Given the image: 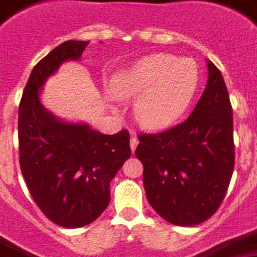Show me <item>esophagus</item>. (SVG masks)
Listing matches in <instances>:
<instances>
[{
	"instance_id": "esophagus-1",
	"label": "esophagus",
	"mask_w": 257,
	"mask_h": 257,
	"mask_svg": "<svg viewBox=\"0 0 257 257\" xmlns=\"http://www.w3.org/2000/svg\"><path fill=\"white\" fill-rule=\"evenodd\" d=\"M137 146H139V139L136 136H133L132 139H130V148H132V151H134L137 148Z\"/></svg>"
}]
</instances>
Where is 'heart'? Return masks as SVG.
I'll return each instance as SVG.
<instances>
[{
    "label": "heart",
    "mask_w": 257,
    "mask_h": 257,
    "mask_svg": "<svg viewBox=\"0 0 257 257\" xmlns=\"http://www.w3.org/2000/svg\"><path fill=\"white\" fill-rule=\"evenodd\" d=\"M199 85L200 68L193 58L157 53L116 72L109 86L114 98L134 99L133 114L141 127L162 130L185 114Z\"/></svg>",
    "instance_id": "obj_1"
}]
</instances>
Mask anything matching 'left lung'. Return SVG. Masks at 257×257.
Wrapping results in <instances>:
<instances>
[{"label":"left lung","mask_w":257,"mask_h":257,"mask_svg":"<svg viewBox=\"0 0 257 257\" xmlns=\"http://www.w3.org/2000/svg\"><path fill=\"white\" fill-rule=\"evenodd\" d=\"M206 89L186 121L141 134L136 150L144 165L147 199L171 224L192 226L213 215L233 172L232 107L220 70L207 60Z\"/></svg>","instance_id":"left-lung-1"}]
</instances>
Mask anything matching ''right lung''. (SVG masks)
Listing matches in <instances>:
<instances>
[{"mask_svg":"<svg viewBox=\"0 0 257 257\" xmlns=\"http://www.w3.org/2000/svg\"><path fill=\"white\" fill-rule=\"evenodd\" d=\"M89 42L67 40L42 58L19 105V162L31 196L44 215L64 228L98 218L110 201V182L128 159L127 130L103 134L88 123H72L40 100L44 82L67 61H79Z\"/></svg>","mask_w":257,"mask_h":257,"instance_id":"obj_1","label":"right lung"}]
</instances>
